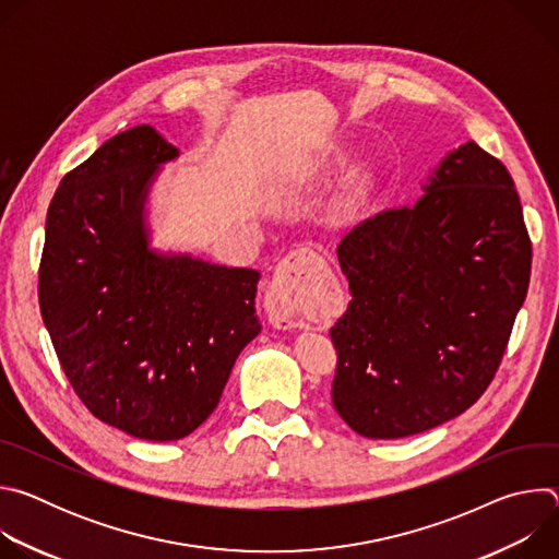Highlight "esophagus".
Here are the masks:
<instances>
[{"mask_svg":"<svg viewBox=\"0 0 559 559\" xmlns=\"http://www.w3.org/2000/svg\"><path fill=\"white\" fill-rule=\"evenodd\" d=\"M323 259L311 250L292 252L274 272L265 307L270 323L278 330H294L307 323V300L313 289V272L323 267Z\"/></svg>","mask_w":559,"mask_h":559,"instance_id":"34e87169","label":"esophagus"}]
</instances>
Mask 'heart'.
I'll return each instance as SVG.
<instances>
[{"instance_id": "b5f03b06", "label": "heart", "mask_w": 559, "mask_h": 559, "mask_svg": "<svg viewBox=\"0 0 559 559\" xmlns=\"http://www.w3.org/2000/svg\"><path fill=\"white\" fill-rule=\"evenodd\" d=\"M360 183H362V177H358V179H356V183H354V188H356V190H358V188H360Z\"/></svg>"}]
</instances>
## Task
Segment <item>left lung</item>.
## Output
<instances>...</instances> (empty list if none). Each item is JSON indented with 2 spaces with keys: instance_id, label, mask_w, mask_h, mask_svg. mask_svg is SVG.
<instances>
[{
  "instance_id": "obj_1",
  "label": "left lung",
  "mask_w": 559,
  "mask_h": 559,
  "mask_svg": "<svg viewBox=\"0 0 559 559\" xmlns=\"http://www.w3.org/2000/svg\"><path fill=\"white\" fill-rule=\"evenodd\" d=\"M352 302L332 328V403L397 440L464 414L493 380L526 298L531 241L509 170L475 141L447 152L414 207L338 246Z\"/></svg>"
}]
</instances>
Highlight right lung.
I'll return each mask as SVG.
<instances>
[{"label": "right lung", "mask_w": 559, "mask_h": 559, "mask_svg": "<svg viewBox=\"0 0 559 559\" xmlns=\"http://www.w3.org/2000/svg\"><path fill=\"white\" fill-rule=\"evenodd\" d=\"M175 158L152 126L108 139L61 179L39 265L41 318L74 393L152 442L203 425L261 334L257 270L150 246V190Z\"/></svg>", "instance_id": "right-lung-1"}]
</instances>
